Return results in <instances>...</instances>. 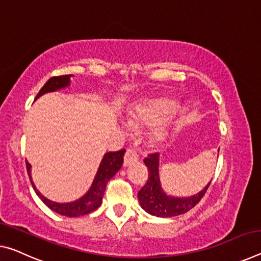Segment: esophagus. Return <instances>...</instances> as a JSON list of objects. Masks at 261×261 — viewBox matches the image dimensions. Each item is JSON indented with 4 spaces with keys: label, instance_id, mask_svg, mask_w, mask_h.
I'll list each match as a JSON object with an SVG mask.
<instances>
[{
    "label": "esophagus",
    "instance_id": "esophagus-1",
    "mask_svg": "<svg viewBox=\"0 0 261 261\" xmlns=\"http://www.w3.org/2000/svg\"><path fill=\"white\" fill-rule=\"evenodd\" d=\"M138 160V154L136 153L134 150H126L125 152V155H124V163L123 165L124 166H129L132 163H136V161Z\"/></svg>",
    "mask_w": 261,
    "mask_h": 261
}]
</instances>
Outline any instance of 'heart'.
I'll list each match as a JSON object with an SVG mask.
<instances>
[{"label": "heart", "mask_w": 261, "mask_h": 261, "mask_svg": "<svg viewBox=\"0 0 261 261\" xmlns=\"http://www.w3.org/2000/svg\"><path fill=\"white\" fill-rule=\"evenodd\" d=\"M175 103L167 100V98H160V100L152 101L146 107L140 108L135 114H131L126 118V125L132 130H139L143 126L158 121L159 118L164 117L174 109Z\"/></svg>", "instance_id": "1"}]
</instances>
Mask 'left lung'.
I'll list each match as a JSON object with an SVG mask.
<instances>
[{
    "mask_svg": "<svg viewBox=\"0 0 261 261\" xmlns=\"http://www.w3.org/2000/svg\"><path fill=\"white\" fill-rule=\"evenodd\" d=\"M147 166L148 179L144 187L138 192L140 206L146 213L156 217L179 216L194 208L204 196L210 182L195 195L179 197L169 195L161 187L159 177V153H153L144 159Z\"/></svg>",
    "mask_w": 261,
    "mask_h": 261,
    "instance_id": "1",
    "label": "left lung"
}]
</instances>
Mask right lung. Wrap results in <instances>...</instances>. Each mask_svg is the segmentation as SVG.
<instances>
[{
	"instance_id": "1",
	"label": "right lung",
	"mask_w": 261,
	"mask_h": 261,
	"mask_svg": "<svg viewBox=\"0 0 261 261\" xmlns=\"http://www.w3.org/2000/svg\"><path fill=\"white\" fill-rule=\"evenodd\" d=\"M71 76H73L72 74H69V75L51 77L46 84L43 86V88L39 90L38 95L36 96V100L38 97H40L41 95L49 92H56V90H59L68 87L69 84H71ZM124 153H125V150L106 153V154L103 155L100 166H98V169L96 172V175H95L93 184L88 189V192H87L82 197L77 198V200L73 202H67V203H58V202H53L45 197L44 195H41L39 190L36 188L34 181H32L31 165L29 164L28 161H27V171L36 194L41 198V201H43L49 209L66 217H79V216H84V215L94 212V210H96L98 206L101 205L102 197L105 195L107 184H108V181L122 167Z\"/></svg>"
}]
</instances>
